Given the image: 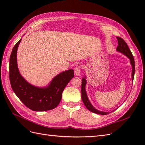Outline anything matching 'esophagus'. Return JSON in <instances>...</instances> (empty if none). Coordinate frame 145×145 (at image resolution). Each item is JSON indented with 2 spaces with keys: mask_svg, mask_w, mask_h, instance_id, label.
Here are the masks:
<instances>
[{
  "mask_svg": "<svg viewBox=\"0 0 145 145\" xmlns=\"http://www.w3.org/2000/svg\"><path fill=\"white\" fill-rule=\"evenodd\" d=\"M80 66H76V67L74 68V74L75 75L78 76L80 75Z\"/></svg>",
  "mask_w": 145,
  "mask_h": 145,
  "instance_id": "esophagus-1",
  "label": "esophagus"
}]
</instances>
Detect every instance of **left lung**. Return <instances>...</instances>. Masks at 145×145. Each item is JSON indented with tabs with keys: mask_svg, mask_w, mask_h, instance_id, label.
<instances>
[{
	"mask_svg": "<svg viewBox=\"0 0 145 145\" xmlns=\"http://www.w3.org/2000/svg\"><path fill=\"white\" fill-rule=\"evenodd\" d=\"M116 38L118 41V46L117 47L116 51L126 56L130 60V63L131 65V67H132V74H131V76L132 77H132V83H133L134 73H135V62H134L133 56L132 53H131L128 45H127V43L125 42L123 39L119 37H117ZM86 76H85L82 78V87H81L82 99L83 103L85 105V106L89 111H90L92 112L98 114H100V115H106L108 114L111 113L114 111L116 110V109H114V110L112 111L111 112H104L102 111H99L98 109L95 108L93 106V105H92L91 103L90 102L88 97L87 95V93L86 91Z\"/></svg>",
	"mask_w": 145,
	"mask_h": 145,
	"instance_id": "obj_1",
	"label": "left lung"
}]
</instances>
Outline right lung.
<instances>
[{"instance_id":"obj_1","label":"right lung","mask_w":145,"mask_h":145,"mask_svg":"<svg viewBox=\"0 0 145 145\" xmlns=\"http://www.w3.org/2000/svg\"><path fill=\"white\" fill-rule=\"evenodd\" d=\"M21 40L13 48L10 58L9 76L12 89L21 102L33 111L53 109L59 104L65 88L74 77V70L61 72L44 87L31 84L22 76L17 65V52Z\"/></svg>"}]
</instances>
